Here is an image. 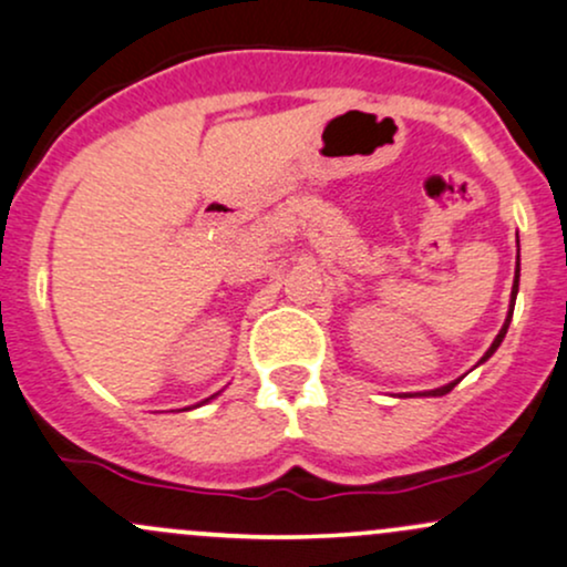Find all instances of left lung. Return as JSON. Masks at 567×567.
Wrapping results in <instances>:
<instances>
[{"instance_id": "obj_1", "label": "left lung", "mask_w": 567, "mask_h": 567, "mask_svg": "<svg viewBox=\"0 0 567 567\" xmlns=\"http://www.w3.org/2000/svg\"><path fill=\"white\" fill-rule=\"evenodd\" d=\"M517 290H519V239H517V266H514V285H512V298H509V311H506V320H504V324H501V330H498V336L493 338V343H491V349L485 351L483 357H480V362L477 365H483L485 360H491L493 354H496V349L501 347V341H504V336H506V330H509V322H512V315H514V301H517ZM474 365V368H477ZM461 379H455V381H451V383H445V386H437V389H429V392H415V394H421V396H442V394H447L451 392V389L455 386V383H458Z\"/></svg>"}]
</instances>
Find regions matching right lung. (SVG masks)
<instances>
[{"label": "right lung", "instance_id": "1", "mask_svg": "<svg viewBox=\"0 0 567 567\" xmlns=\"http://www.w3.org/2000/svg\"><path fill=\"white\" fill-rule=\"evenodd\" d=\"M213 396H216V394H213ZM213 396H207V400H213ZM207 400H205V402H207Z\"/></svg>", "mask_w": 567, "mask_h": 567}]
</instances>
